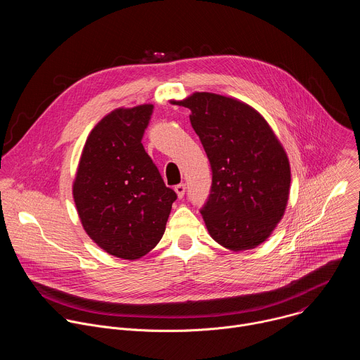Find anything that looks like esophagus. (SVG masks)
<instances>
[{"label":"esophagus","instance_id":"obj_1","mask_svg":"<svg viewBox=\"0 0 360 360\" xmlns=\"http://www.w3.org/2000/svg\"><path fill=\"white\" fill-rule=\"evenodd\" d=\"M185 185L184 184H179V185H176L175 188H174V191L176 192V195H178V198L181 199V198H184V195H185Z\"/></svg>","mask_w":360,"mask_h":360}]
</instances>
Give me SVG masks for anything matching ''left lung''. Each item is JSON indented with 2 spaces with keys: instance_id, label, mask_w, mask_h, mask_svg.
<instances>
[{
  "instance_id": "left-lung-1",
  "label": "left lung",
  "mask_w": 360,
  "mask_h": 360,
  "mask_svg": "<svg viewBox=\"0 0 360 360\" xmlns=\"http://www.w3.org/2000/svg\"><path fill=\"white\" fill-rule=\"evenodd\" d=\"M212 168L200 211L211 238L232 250L264 243L285 215L290 191L288 153L268 121L246 102L214 92L178 101Z\"/></svg>"
}]
</instances>
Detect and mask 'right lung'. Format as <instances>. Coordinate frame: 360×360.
I'll return each instance as SVG.
<instances>
[{"label":"right lung","mask_w":360,"mask_h":360,"mask_svg":"<svg viewBox=\"0 0 360 360\" xmlns=\"http://www.w3.org/2000/svg\"><path fill=\"white\" fill-rule=\"evenodd\" d=\"M153 105L117 108L89 132L72 182L86 235L121 259L142 258L161 240L176 193L141 139Z\"/></svg>","instance_id":"right-lung-1"}]
</instances>
